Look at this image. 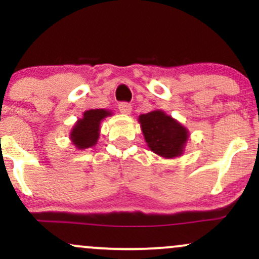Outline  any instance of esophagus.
I'll return each instance as SVG.
<instances>
[{
  "label": "esophagus",
  "instance_id": "34e87169",
  "mask_svg": "<svg viewBox=\"0 0 259 259\" xmlns=\"http://www.w3.org/2000/svg\"><path fill=\"white\" fill-rule=\"evenodd\" d=\"M118 108H119L120 113H123V114H130V113H132V109H133L132 105L127 102H120Z\"/></svg>",
  "mask_w": 259,
  "mask_h": 259
}]
</instances>
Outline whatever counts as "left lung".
Returning <instances> with one entry per match:
<instances>
[{
  "mask_svg": "<svg viewBox=\"0 0 259 259\" xmlns=\"http://www.w3.org/2000/svg\"><path fill=\"white\" fill-rule=\"evenodd\" d=\"M139 123L152 152L164 158H175L183 154L189 132L179 121L157 109L140 115Z\"/></svg>",
  "mask_w": 259,
  "mask_h": 259,
  "instance_id": "left-lung-1",
  "label": "left lung"
}]
</instances>
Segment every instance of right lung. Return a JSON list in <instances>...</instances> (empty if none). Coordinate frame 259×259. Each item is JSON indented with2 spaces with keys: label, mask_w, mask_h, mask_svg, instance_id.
Returning a JSON list of instances; mask_svg holds the SVG:
<instances>
[{
  "label": "right lung",
  "mask_w": 259,
  "mask_h": 259,
  "mask_svg": "<svg viewBox=\"0 0 259 259\" xmlns=\"http://www.w3.org/2000/svg\"><path fill=\"white\" fill-rule=\"evenodd\" d=\"M112 112L106 109H89L84 112L81 119H79L70 132V140L78 150L92 147L97 144L100 136V124Z\"/></svg>",
  "instance_id": "obj_1"
}]
</instances>
